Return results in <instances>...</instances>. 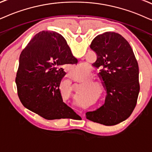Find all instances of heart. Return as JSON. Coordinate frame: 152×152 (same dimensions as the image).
<instances>
[{"instance_id":"b5f03b06","label":"heart","mask_w":152,"mask_h":152,"mask_svg":"<svg viewBox=\"0 0 152 152\" xmlns=\"http://www.w3.org/2000/svg\"><path fill=\"white\" fill-rule=\"evenodd\" d=\"M86 65L85 63H82V64H80L78 66H77L75 69V70L73 72V75L74 76H73V78H80L82 77L83 74L84 72H86ZM93 78V75L91 74L88 76V79H92Z\"/></svg>"}]
</instances>
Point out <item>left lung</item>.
Returning a JSON list of instances; mask_svg holds the SVG:
<instances>
[{"mask_svg":"<svg viewBox=\"0 0 152 152\" xmlns=\"http://www.w3.org/2000/svg\"><path fill=\"white\" fill-rule=\"evenodd\" d=\"M97 55L93 66L107 90L103 106L86 113V118L104 126L124 121L133 111L140 93L139 67L131 46L120 34L105 32L90 44Z\"/></svg>","mask_w":152,"mask_h":152,"instance_id":"8db88e82","label":"left lung"}]
</instances>
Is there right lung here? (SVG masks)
Here are the masks:
<instances>
[{"label": "right lung", "instance_id": "1", "mask_svg": "<svg viewBox=\"0 0 152 152\" xmlns=\"http://www.w3.org/2000/svg\"><path fill=\"white\" fill-rule=\"evenodd\" d=\"M66 40L55 31L36 34L20 54L16 82L23 106L47 120L76 115L62 100L59 85L65 64H75Z\"/></svg>", "mask_w": 152, "mask_h": 152}]
</instances>
